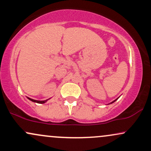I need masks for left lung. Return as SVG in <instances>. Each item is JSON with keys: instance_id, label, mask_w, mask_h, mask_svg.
<instances>
[{"instance_id": "obj_1", "label": "left lung", "mask_w": 151, "mask_h": 151, "mask_svg": "<svg viewBox=\"0 0 151 151\" xmlns=\"http://www.w3.org/2000/svg\"><path fill=\"white\" fill-rule=\"evenodd\" d=\"M118 99H119V98H117L116 99H115V100H114V101H112V102H111V103H110V104H112V103H114V102H115V101H116V100Z\"/></svg>"}]
</instances>
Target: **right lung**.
<instances>
[{
  "label": "right lung",
  "instance_id": "right-lung-1",
  "mask_svg": "<svg viewBox=\"0 0 151 151\" xmlns=\"http://www.w3.org/2000/svg\"><path fill=\"white\" fill-rule=\"evenodd\" d=\"M29 100H30V101H33V102H35V103H38V104H45V102H47L48 101V100L50 99H46V100H44V101H38V100H35V99H30L29 97H27Z\"/></svg>",
  "mask_w": 151,
  "mask_h": 151
}]
</instances>
